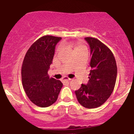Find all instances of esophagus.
<instances>
[{
	"label": "esophagus",
	"mask_w": 134,
	"mask_h": 134,
	"mask_svg": "<svg viewBox=\"0 0 134 134\" xmlns=\"http://www.w3.org/2000/svg\"><path fill=\"white\" fill-rule=\"evenodd\" d=\"M63 81H70L71 80V79H69V78H68V77H63Z\"/></svg>",
	"instance_id": "34e87169"
}]
</instances>
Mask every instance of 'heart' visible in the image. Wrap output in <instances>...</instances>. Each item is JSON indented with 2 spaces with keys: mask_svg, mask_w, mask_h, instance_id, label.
<instances>
[{
  "mask_svg": "<svg viewBox=\"0 0 134 134\" xmlns=\"http://www.w3.org/2000/svg\"><path fill=\"white\" fill-rule=\"evenodd\" d=\"M61 44H60V45H59L58 48H57V51H59V49H61ZM85 48V47L83 46V45H79V46H77V47H76L75 49V51L77 50H79V49H84Z\"/></svg>",
  "mask_w": 134,
  "mask_h": 134,
  "instance_id": "1",
  "label": "heart"
}]
</instances>
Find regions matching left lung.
<instances>
[{
  "label": "left lung",
  "instance_id": "left-lung-1",
  "mask_svg": "<svg viewBox=\"0 0 134 134\" xmlns=\"http://www.w3.org/2000/svg\"><path fill=\"white\" fill-rule=\"evenodd\" d=\"M90 44L91 58L89 81L75 91L79 103L88 109L98 108L114 91L117 78V65L111 51L96 38L85 37Z\"/></svg>",
  "mask_w": 134,
  "mask_h": 134
}]
</instances>
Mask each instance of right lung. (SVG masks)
Wrapping results in <instances>:
<instances>
[{
    "mask_svg": "<svg viewBox=\"0 0 134 134\" xmlns=\"http://www.w3.org/2000/svg\"><path fill=\"white\" fill-rule=\"evenodd\" d=\"M61 37L44 35L27 51L23 62L21 77L24 90L32 103L41 108L53 104L63 87L59 80L51 77L48 70L53 62L55 46Z\"/></svg>",
    "mask_w": 134,
    "mask_h": 134,
    "instance_id": "1",
    "label": "right lung"
}]
</instances>
